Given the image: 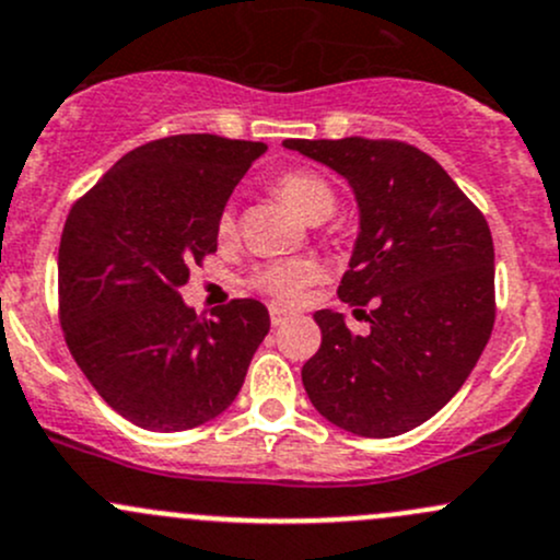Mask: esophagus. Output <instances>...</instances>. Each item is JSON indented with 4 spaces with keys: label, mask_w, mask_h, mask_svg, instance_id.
Instances as JSON below:
<instances>
[{
    "label": "esophagus",
    "mask_w": 560,
    "mask_h": 560,
    "mask_svg": "<svg viewBox=\"0 0 560 560\" xmlns=\"http://www.w3.org/2000/svg\"><path fill=\"white\" fill-rule=\"evenodd\" d=\"M288 318H293L288 310L278 307V304H272V307H269V320H272V326H282V323H285Z\"/></svg>",
    "instance_id": "1"
}]
</instances>
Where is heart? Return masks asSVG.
Segmentation results:
<instances>
[{
	"instance_id": "1",
	"label": "heart",
	"mask_w": 560,
	"mask_h": 560,
	"mask_svg": "<svg viewBox=\"0 0 560 560\" xmlns=\"http://www.w3.org/2000/svg\"><path fill=\"white\" fill-rule=\"evenodd\" d=\"M275 194L282 196L285 201H291L304 218L310 221H326L334 212L337 205V194H334L331 183L326 177H320L313 170H288L282 175L275 177L272 183ZM234 229H237V212L234 207H223V212L218 215V237H232ZM315 278V267L302 258H293V261H275L264 264L253 272V285L258 288L267 296L278 299V302H296L302 296L304 285Z\"/></svg>"
}]
</instances>
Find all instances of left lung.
Wrapping results in <instances>:
<instances>
[{
	"label": "left lung",
	"mask_w": 560,
	"mask_h": 560,
	"mask_svg": "<svg viewBox=\"0 0 560 560\" xmlns=\"http://www.w3.org/2000/svg\"><path fill=\"white\" fill-rule=\"evenodd\" d=\"M348 177L361 210L337 293L366 315L355 337L318 310L320 348L302 366L310 401L350 434L385 440L415 429L458 394L495 320L493 240L453 177L401 140H285Z\"/></svg>",
	"instance_id": "left-lung-1"
}]
</instances>
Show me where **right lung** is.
Wrapping results in <instances>:
<instances>
[{
	"label": "right lung",
	"mask_w": 560,
	"mask_h": 560,
	"mask_svg": "<svg viewBox=\"0 0 560 560\" xmlns=\"http://www.w3.org/2000/svg\"><path fill=\"white\" fill-rule=\"evenodd\" d=\"M267 145L175 135L124 155L69 210L59 245L67 348L115 412L151 431H188L237 399L269 334L256 299L210 318L177 288L218 250V215Z\"/></svg>",
	"instance_id": "obj_1"
}]
</instances>
